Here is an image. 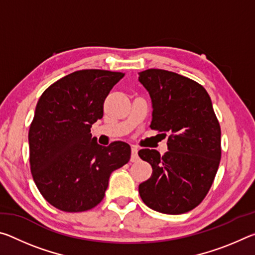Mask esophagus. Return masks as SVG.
Masks as SVG:
<instances>
[{"label":"esophagus","mask_w":255,"mask_h":255,"mask_svg":"<svg viewBox=\"0 0 255 255\" xmlns=\"http://www.w3.org/2000/svg\"><path fill=\"white\" fill-rule=\"evenodd\" d=\"M138 147L137 146H131V158H130V161L131 162H137L138 161Z\"/></svg>","instance_id":"obj_1"}]
</instances>
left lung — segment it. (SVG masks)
Masks as SVG:
<instances>
[{
  "label": "left lung",
  "mask_w": 255,
  "mask_h": 255,
  "mask_svg": "<svg viewBox=\"0 0 255 255\" xmlns=\"http://www.w3.org/2000/svg\"><path fill=\"white\" fill-rule=\"evenodd\" d=\"M138 74L152 100L150 128L170 132L162 156L155 149L138 152L153 169L138 191L158 213H187L204 200L221 162V126L213 103L204 86L176 73L150 68Z\"/></svg>",
  "instance_id": "8db88e82"
}]
</instances>
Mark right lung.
<instances>
[{"label":"right lung","instance_id":"1","mask_svg":"<svg viewBox=\"0 0 255 255\" xmlns=\"http://www.w3.org/2000/svg\"><path fill=\"white\" fill-rule=\"evenodd\" d=\"M124 73L82 70L41 94L29 129L30 169L42 197L68 213L92 209L105 197L110 174L130 159V146H101L91 127Z\"/></svg>","mask_w":255,"mask_h":255}]
</instances>
